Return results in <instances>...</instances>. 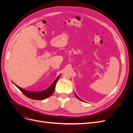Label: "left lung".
I'll return each mask as SVG.
<instances>
[{"instance_id": "8db88e82", "label": "left lung", "mask_w": 133, "mask_h": 133, "mask_svg": "<svg viewBox=\"0 0 133 133\" xmlns=\"http://www.w3.org/2000/svg\"><path fill=\"white\" fill-rule=\"evenodd\" d=\"M75 96H76V97H77V98H78V99H79V100H82V101H83V102H84V101H83V100H82V99H80V98H79V97H78V96H77V95H76V94H75Z\"/></svg>"}]
</instances>
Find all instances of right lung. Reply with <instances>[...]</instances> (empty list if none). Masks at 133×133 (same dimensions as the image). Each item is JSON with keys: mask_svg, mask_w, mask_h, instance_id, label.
Returning a JSON list of instances; mask_svg holds the SVG:
<instances>
[{"mask_svg": "<svg viewBox=\"0 0 133 133\" xmlns=\"http://www.w3.org/2000/svg\"><path fill=\"white\" fill-rule=\"evenodd\" d=\"M60 75L61 74L59 75L58 77L57 78L54 82L52 83L51 85L47 88L46 89L41 91H37V92H34V91H28L26 90L22 89V88L19 87L17 86L16 84H14L15 86L17 87L18 89L21 90L23 93L26 96H27L28 98H29L31 99H34V100H44L45 99L48 98V97H49L50 96H51L54 91L55 90V85L56 83L58 82V79H59Z\"/></svg>", "mask_w": 133, "mask_h": 133, "instance_id": "right-lung-1", "label": "right lung"}]
</instances>
